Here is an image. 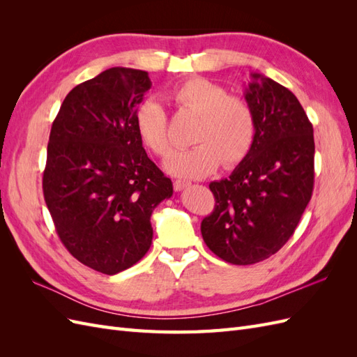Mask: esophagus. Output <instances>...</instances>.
Instances as JSON below:
<instances>
[{"instance_id": "1", "label": "esophagus", "mask_w": 357, "mask_h": 357, "mask_svg": "<svg viewBox=\"0 0 357 357\" xmlns=\"http://www.w3.org/2000/svg\"><path fill=\"white\" fill-rule=\"evenodd\" d=\"M190 186V181H186V180H176L174 181V189L177 190V192H180V190H183V189H186V188H189Z\"/></svg>"}]
</instances>
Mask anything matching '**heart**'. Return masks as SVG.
I'll return each mask as SVG.
<instances>
[{
  "label": "heart",
  "mask_w": 357,
  "mask_h": 357,
  "mask_svg": "<svg viewBox=\"0 0 357 357\" xmlns=\"http://www.w3.org/2000/svg\"><path fill=\"white\" fill-rule=\"evenodd\" d=\"M181 109L198 114L192 143L195 146L172 153L164 164L171 176L202 178L218 169L241 162L252 150L256 122L252 107L238 96L228 95L220 84L193 77L169 93ZM135 129L142 143L158 156H167L171 143L164 107L155 98L139 104L135 112Z\"/></svg>",
  "instance_id": "obj_1"
}]
</instances>
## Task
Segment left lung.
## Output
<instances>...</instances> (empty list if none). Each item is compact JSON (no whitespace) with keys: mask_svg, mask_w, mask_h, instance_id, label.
Here are the masks:
<instances>
[{"mask_svg":"<svg viewBox=\"0 0 357 357\" xmlns=\"http://www.w3.org/2000/svg\"><path fill=\"white\" fill-rule=\"evenodd\" d=\"M244 89L256 135L228 178L211 181L214 211L201 223L210 250L234 265L277 253L294 235L314 185L312 125L296 96L259 73Z\"/></svg>","mask_w":357,"mask_h":357,"instance_id":"8db88e82","label":"left lung"}]
</instances>
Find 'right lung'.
Instances as JSON below:
<instances>
[{"mask_svg": "<svg viewBox=\"0 0 357 357\" xmlns=\"http://www.w3.org/2000/svg\"><path fill=\"white\" fill-rule=\"evenodd\" d=\"M150 88L147 71L105 70L66 96L49 137L43 192L56 232L79 262L107 275L147 253L152 213L172 197L135 129Z\"/></svg>", "mask_w": 357, "mask_h": 357, "instance_id": "right-lung-1", "label": "right lung"}]
</instances>
